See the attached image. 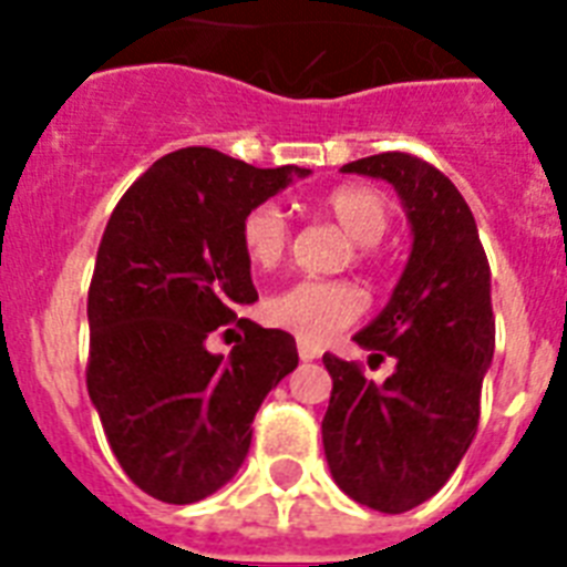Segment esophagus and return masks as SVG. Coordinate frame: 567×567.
I'll return each mask as SVG.
<instances>
[{
    "label": "esophagus",
    "mask_w": 567,
    "mask_h": 567,
    "mask_svg": "<svg viewBox=\"0 0 567 567\" xmlns=\"http://www.w3.org/2000/svg\"><path fill=\"white\" fill-rule=\"evenodd\" d=\"M297 353H300L302 362H315V359H320L323 350H320L318 344H306V341H300V344H297Z\"/></svg>",
    "instance_id": "34e87169"
}]
</instances>
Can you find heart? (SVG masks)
Returning a JSON list of instances; mask_svg holds the SVG:
<instances>
[{
    "mask_svg": "<svg viewBox=\"0 0 567 567\" xmlns=\"http://www.w3.org/2000/svg\"><path fill=\"white\" fill-rule=\"evenodd\" d=\"M320 208L341 226V229L362 244L355 258H368L373 247L388 231L391 208L377 188L368 185H344L329 190ZM291 229L285 214L274 203H261L249 208L240 220V247L244 256L261 270H274L288 252ZM368 297L350 279H302L274 297H267L265 318L270 327L285 329L306 344H323L329 338L362 318Z\"/></svg>",
    "mask_w": 567,
    "mask_h": 567,
    "instance_id": "obj_1",
    "label": "heart"
}]
</instances>
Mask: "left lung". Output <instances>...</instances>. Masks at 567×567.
I'll list each match as a JSON object with an SVG mask.
<instances>
[{
    "mask_svg": "<svg viewBox=\"0 0 567 567\" xmlns=\"http://www.w3.org/2000/svg\"><path fill=\"white\" fill-rule=\"evenodd\" d=\"M341 171L391 182L414 240L388 306L355 336L371 359L391 355L394 373L373 382L355 362L323 355V450L341 492L400 515L447 483L476 435L494 355L492 270L465 196L432 164L379 153Z\"/></svg>",
    "mask_w": 567,
    "mask_h": 567,
    "instance_id": "obj_1",
    "label": "left lung"
}]
</instances>
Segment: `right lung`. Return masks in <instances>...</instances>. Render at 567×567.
Wrapping results in <instances>:
<instances>
[{
  "mask_svg": "<svg viewBox=\"0 0 567 567\" xmlns=\"http://www.w3.org/2000/svg\"><path fill=\"white\" fill-rule=\"evenodd\" d=\"M293 176L309 171L176 150L123 194L102 231L87 394L120 467L155 501L185 506L229 483L258 405L300 362L288 332L235 315L258 300L240 220ZM226 326L241 336L223 360L207 338Z\"/></svg>",
  "mask_w": 567,
  "mask_h": 567,
  "instance_id": "add662e5",
  "label": "right lung"
}]
</instances>
